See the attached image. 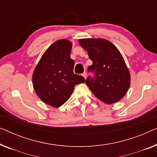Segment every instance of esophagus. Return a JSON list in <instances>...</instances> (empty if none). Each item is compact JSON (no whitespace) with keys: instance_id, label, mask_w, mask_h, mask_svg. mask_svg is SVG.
Returning <instances> with one entry per match:
<instances>
[{"instance_id":"1","label":"esophagus","mask_w":157,"mask_h":157,"mask_svg":"<svg viewBox=\"0 0 157 157\" xmlns=\"http://www.w3.org/2000/svg\"><path fill=\"white\" fill-rule=\"evenodd\" d=\"M82 75H83V76L85 78H87V73H86V71H84Z\"/></svg>"}]
</instances>
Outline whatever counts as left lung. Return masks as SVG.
<instances>
[{"label":"left lung","mask_w":157,"mask_h":157,"mask_svg":"<svg viewBox=\"0 0 157 157\" xmlns=\"http://www.w3.org/2000/svg\"><path fill=\"white\" fill-rule=\"evenodd\" d=\"M78 43L93 62L88 69L94 76L86 81L93 94L106 104L121 100L130 86V74L117 47L105 39H81Z\"/></svg>","instance_id":"left-lung-1"}]
</instances>
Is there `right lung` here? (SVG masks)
Masks as SVG:
<instances>
[{"mask_svg": "<svg viewBox=\"0 0 157 157\" xmlns=\"http://www.w3.org/2000/svg\"><path fill=\"white\" fill-rule=\"evenodd\" d=\"M71 48L69 40L56 41L43 54L34 70L33 84L36 94L44 103L54 108L68 101L75 86L85 82L82 76L74 73Z\"/></svg>", "mask_w": 157, "mask_h": 157, "instance_id": "add662e5", "label": "right lung"}]
</instances>
